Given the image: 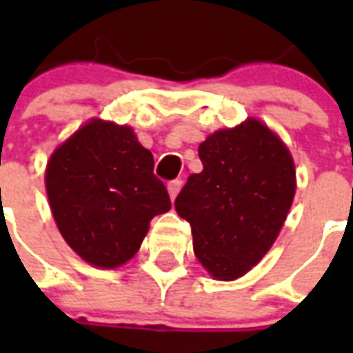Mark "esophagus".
<instances>
[{
    "mask_svg": "<svg viewBox=\"0 0 353 353\" xmlns=\"http://www.w3.org/2000/svg\"><path fill=\"white\" fill-rule=\"evenodd\" d=\"M183 187V181L181 179H174V181L168 183V194H170V199H176V196L179 194V190H181Z\"/></svg>",
    "mask_w": 353,
    "mask_h": 353,
    "instance_id": "1",
    "label": "esophagus"
}]
</instances>
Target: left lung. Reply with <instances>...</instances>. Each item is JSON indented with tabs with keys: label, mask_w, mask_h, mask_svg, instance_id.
<instances>
[{
	"label": "left lung",
	"mask_w": 353,
	"mask_h": 353,
	"mask_svg": "<svg viewBox=\"0 0 353 353\" xmlns=\"http://www.w3.org/2000/svg\"><path fill=\"white\" fill-rule=\"evenodd\" d=\"M203 170L188 177L176 210L192 227L194 252L218 280H234L271 249L295 196L284 143L256 119L199 144Z\"/></svg>",
	"instance_id": "left-lung-1"
}]
</instances>
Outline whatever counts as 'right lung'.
Returning a JSON list of instances; mask_svg holds the SVG:
<instances>
[{"label": "right lung", "instance_id": "1", "mask_svg": "<svg viewBox=\"0 0 353 353\" xmlns=\"http://www.w3.org/2000/svg\"><path fill=\"white\" fill-rule=\"evenodd\" d=\"M46 187L63 240L97 268H117L139 251L150 220L170 210L154 155L132 128L91 121L51 155Z\"/></svg>", "mask_w": 353, "mask_h": 353}]
</instances>
